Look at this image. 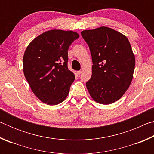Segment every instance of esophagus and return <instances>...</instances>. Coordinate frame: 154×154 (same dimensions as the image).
<instances>
[{
  "mask_svg": "<svg viewBox=\"0 0 154 154\" xmlns=\"http://www.w3.org/2000/svg\"><path fill=\"white\" fill-rule=\"evenodd\" d=\"M81 73H82V71H77V72H76V75H77V76H79V75H81Z\"/></svg>",
  "mask_w": 154,
  "mask_h": 154,
  "instance_id": "34e87169",
  "label": "esophagus"
}]
</instances>
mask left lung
Masks as SVG:
<instances>
[{
    "instance_id": "8db88e82",
    "label": "left lung",
    "mask_w": 154,
    "mask_h": 154,
    "mask_svg": "<svg viewBox=\"0 0 154 154\" xmlns=\"http://www.w3.org/2000/svg\"><path fill=\"white\" fill-rule=\"evenodd\" d=\"M92 59V77L86 82L96 103L109 105L120 99L132 82L135 57L123 34L106 26L83 30Z\"/></svg>"
}]
</instances>
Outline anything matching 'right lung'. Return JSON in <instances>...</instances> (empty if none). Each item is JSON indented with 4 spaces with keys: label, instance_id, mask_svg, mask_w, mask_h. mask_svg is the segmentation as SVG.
<instances>
[{
    "label": "right lung",
    "instance_id": "right-lung-1",
    "mask_svg": "<svg viewBox=\"0 0 154 154\" xmlns=\"http://www.w3.org/2000/svg\"><path fill=\"white\" fill-rule=\"evenodd\" d=\"M79 34L50 30L31 41L23 57V71L35 95L43 103L58 105L66 99L75 75L67 66L68 49Z\"/></svg>",
    "mask_w": 154,
    "mask_h": 154
}]
</instances>
